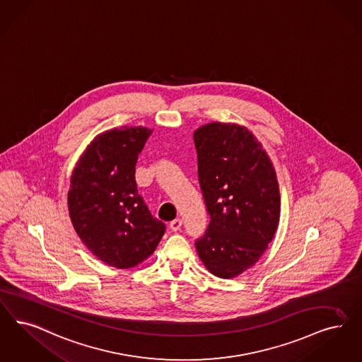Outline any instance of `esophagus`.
Segmentation results:
<instances>
[{"label": "esophagus", "mask_w": 362, "mask_h": 362, "mask_svg": "<svg viewBox=\"0 0 362 362\" xmlns=\"http://www.w3.org/2000/svg\"><path fill=\"white\" fill-rule=\"evenodd\" d=\"M170 228H171V230H173V232H177V230H180V228H182V219H180V218H176V219H174V221L170 223Z\"/></svg>", "instance_id": "34e87169"}]
</instances>
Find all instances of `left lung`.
Wrapping results in <instances>:
<instances>
[{"label":"left lung","instance_id":"left-lung-1","mask_svg":"<svg viewBox=\"0 0 362 362\" xmlns=\"http://www.w3.org/2000/svg\"><path fill=\"white\" fill-rule=\"evenodd\" d=\"M198 174L210 214L195 243L206 269L233 279L260 260L280 219L275 167L256 136L234 122H209L194 132Z\"/></svg>","mask_w":362,"mask_h":362}]
</instances>
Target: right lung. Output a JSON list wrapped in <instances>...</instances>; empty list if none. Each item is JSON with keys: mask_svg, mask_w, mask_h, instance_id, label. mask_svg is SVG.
<instances>
[{"mask_svg": "<svg viewBox=\"0 0 362 362\" xmlns=\"http://www.w3.org/2000/svg\"><path fill=\"white\" fill-rule=\"evenodd\" d=\"M151 133L145 127L102 132L87 145L70 179L67 203L75 232L98 260L118 269L152 256L165 232L139 195L134 177Z\"/></svg>", "mask_w": 362, "mask_h": 362, "instance_id": "right-lung-1", "label": "right lung"}]
</instances>
